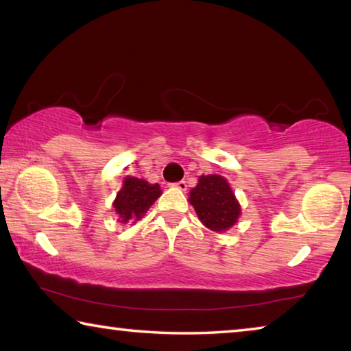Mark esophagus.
<instances>
[{"mask_svg":"<svg viewBox=\"0 0 351 351\" xmlns=\"http://www.w3.org/2000/svg\"><path fill=\"white\" fill-rule=\"evenodd\" d=\"M170 186L178 189V190H186L187 189V182L186 181H178V182H171Z\"/></svg>","mask_w":351,"mask_h":351,"instance_id":"obj_1","label":"esophagus"}]
</instances>
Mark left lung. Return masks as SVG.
Listing matches in <instances>:
<instances>
[{
	"mask_svg": "<svg viewBox=\"0 0 351 351\" xmlns=\"http://www.w3.org/2000/svg\"><path fill=\"white\" fill-rule=\"evenodd\" d=\"M189 201L201 223L217 232L232 228L241 213L228 181L219 175L199 176L197 187L190 190Z\"/></svg>",
	"mask_w": 351,
	"mask_h": 351,
	"instance_id": "left-lung-1",
	"label": "left lung"
}]
</instances>
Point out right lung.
I'll use <instances>...</instances> for the list:
<instances>
[{
	"mask_svg": "<svg viewBox=\"0 0 351 351\" xmlns=\"http://www.w3.org/2000/svg\"><path fill=\"white\" fill-rule=\"evenodd\" d=\"M161 197L159 184H148L144 180L128 176L123 181V187L117 193L114 201V209L119 213L121 223L136 221L142 218L154 201Z\"/></svg>",
	"mask_w": 351,
	"mask_h": 351,
	"instance_id": "right-lung-1",
	"label": "right lung"
}]
</instances>
